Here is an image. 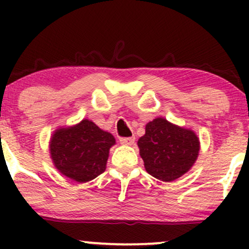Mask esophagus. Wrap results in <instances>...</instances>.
Returning a JSON list of instances; mask_svg holds the SVG:
<instances>
[{
	"instance_id": "1",
	"label": "esophagus",
	"mask_w": 249,
	"mask_h": 249,
	"mask_svg": "<svg viewBox=\"0 0 249 249\" xmlns=\"http://www.w3.org/2000/svg\"><path fill=\"white\" fill-rule=\"evenodd\" d=\"M122 145H132L134 142V137H127V138H121L119 139Z\"/></svg>"
}]
</instances>
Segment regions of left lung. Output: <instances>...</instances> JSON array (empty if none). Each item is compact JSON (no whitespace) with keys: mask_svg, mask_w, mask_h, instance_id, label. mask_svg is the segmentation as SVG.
Listing matches in <instances>:
<instances>
[{"mask_svg":"<svg viewBox=\"0 0 249 249\" xmlns=\"http://www.w3.org/2000/svg\"><path fill=\"white\" fill-rule=\"evenodd\" d=\"M137 145L146 172L165 182L187 173L200 151L199 138L193 130L172 124L162 117L147 123Z\"/></svg>","mask_w":249,"mask_h":249,"instance_id":"left-lung-1","label":"left lung"}]
</instances>
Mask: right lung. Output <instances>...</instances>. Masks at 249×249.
I'll use <instances>...</instances> for the list:
<instances>
[{
    "instance_id": "right-lung-1",
    "label": "right lung",
    "mask_w": 249,
    "mask_h": 249,
    "mask_svg": "<svg viewBox=\"0 0 249 249\" xmlns=\"http://www.w3.org/2000/svg\"><path fill=\"white\" fill-rule=\"evenodd\" d=\"M115 144L110 132L83 119L72 126L53 131L49 142L50 158L62 176L82 184L104 172L110 148Z\"/></svg>"
}]
</instances>
